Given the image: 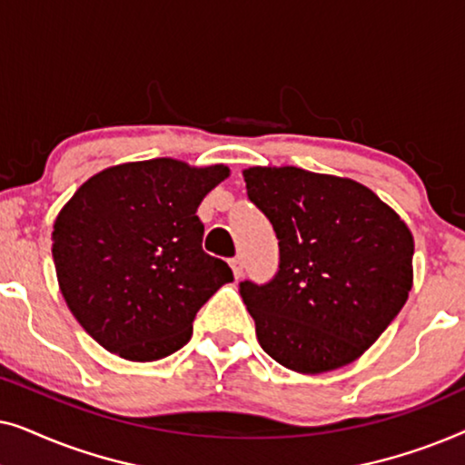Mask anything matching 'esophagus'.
Segmentation results:
<instances>
[{"label": "esophagus", "mask_w": 465, "mask_h": 465, "mask_svg": "<svg viewBox=\"0 0 465 465\" xmlns=\"http://www.w3.org/2000/svg\"><path fill=\"white\" fill-rule=\"evenodd\" d=\"M231 269H232V272H234V277H241L243 275V260H241L239 256L237 258H231Z\"/></svg>", "instance_id": "obj_1"}]
</instances>
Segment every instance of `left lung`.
<instances>
[{
  "mask_svg": "<svg viewBox=\"0 0 465 465\" xmlns=\"http://www.w3.org/2000/svg\"><path fill=\"white\" fill-rule=\"evenodd\" d=\"M243 177L279 239L275 277L239 283L260 347L302 374L351 364L409 298V226L349 177L298 167H250Z\"/></svg>",
  "mask_w": 465,
  "mask_h": 465,
  "instance_id": "1",
  "label": "left lung"
}]
</instances>
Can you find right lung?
<instances>
[{"instance_id": "obj_1", "label": "right lung", "mask_w": 465, "mask_h": 465, "mask_svg": "<svg viewBox=\"0 0 465 465\" xmlns=\"http://www.w3.org/2000/svg\"><path fill=\"white\" fill-rule=\"evenodd\" d=\"M228 167L152 158L104 169L82 183L54 220L61 294L101 347L154 361L193 336L199 309L232 282L224 260L203 252L196 215Z\"/></svg>"}]
</instances>
